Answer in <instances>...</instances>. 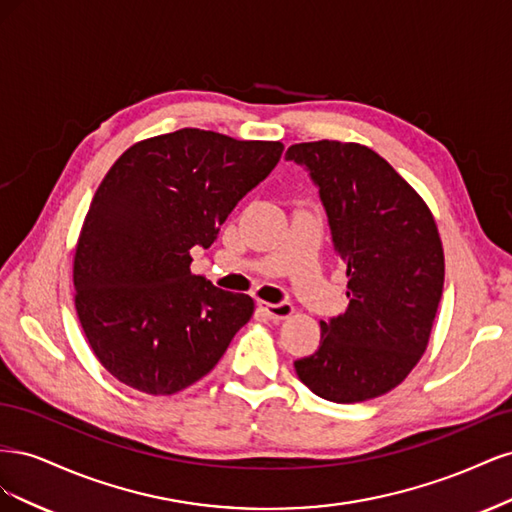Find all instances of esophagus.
I'll list each match as a JSON object with an SVG mask.
<instances>
[{
    "instance_id": "1",
    "label": "esophagus",
    "mask_w": 512,
    "mask_h": 512,
    "mask_svg": "<svg viewBox=\"0 0 512 512\" xmlns=\"http://www.w3.org/2000/svg\"><path fill=\"white\" fill-rule=\"evenodd\" d=\"M258 307L265 312L271 320H284V318H290L294 307L290 303H267V301H260Z\"/></svg>"
}]
</instances>
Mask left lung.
<instances>
[{
    "mask_svg": "<svg viewBox=\"0 0 512 512\" xmlns=\"http://www.w3.org/2000/svg\"><path fill=\"white\" fill-rule=\"evenodd\" d=\"M320 188L346 265L348 307L320 320V346L294 361L301 382L335 404L393 391L427 350L444 286L442 239L427 203L374 149L290 145Z\"/></svg>",
    "mask_w": 512,
    "mask_h": 512,
    "instance_id": "left-lung-1",
    "label": "left lung"
}]
</instances>
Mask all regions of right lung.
<instances>
[{
  "mask_svg": "<svg viewBox=\"0 0 512 512\" xmlns=\"http://www.w3.org/2000/svg\"><path fill=\"white\" fill-rule=\"evenodd\" d=\"M280 141L183 128L134 143L104 175L74 247V307L100 365L130 389L175 395L218 365L254 314L250 294L190 273Z\"/></svg>",
  "mask_w": 512,
  "mask_h": 512,
  "instance_id": "add662e5",
  "label": "right lung"
}]
</instances>
